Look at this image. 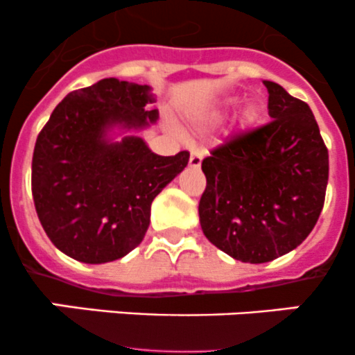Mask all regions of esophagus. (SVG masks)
<instances>
[{
    "instance_id": "34e87169",
    "label": "esophagus",
    "mask_w": 355,
    "mask_h": 355,
    "mask_svg": "<svg viewBox=\"0 0 355 355\" xmlns=\"http://www.w3.org/2000/svg\"><path fill=\"white\" fill-rule=\"evenodd\" d=\"M200 163H202V153L192 151L191 159H189V164H191V168H199Z\"/></svg>"
}]
</instances>
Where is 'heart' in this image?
I'll return each mask as SVG.
<instances>
[{"label":"heart","instance_id":"b5f03b06","mask_svg":"<svg viewBox=\"0 0 355 355\" xmlns=\"http://www.w3.org/2000/svg\"><path fill=\"white\" fill-rule=\"evenodd\" d=\"M256 114H257L256 105H249L245 108V111H244V120L245 121H252L254 118H256Z\"/></svg>","mask_w":355,"mask_h":355}]
</instances>
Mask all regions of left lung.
<instances>
[{
    "mask_svg": "<svg viewBox=\"0 0 355 355\" xmlns=\"http://www.w3.org/2000/svg\"><path fill=\"white\" fill-rule=\"evenodd\" d=\"M273 120L234 135L202 159L207 241L242 263H268L304 242L320 218L328 149L307 103L264 80Z\"/></svg>",
    "mask_w": 355,
    "mask_h": 355,
    "instance_id": "left-lung-1",
    "label": "left lung"
}]
</instances>
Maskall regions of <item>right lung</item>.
<instances>
[{
  "label": "right lung",
  "mask_w": 355,
  "mask_h": 355,
  "mask_svg": "<svg viewBox=\"0 0 355 355\" xmlns=\"http://www.w3.org/2000/svg\"><path fill=\"white\" fill-rule=\"evenodd\" d=\"M149 85L103 78L70 92L37 135L32 198L46 235L87 264L120 259L144 239L153 200L189 163L157 156L141 137L114 142V127L141 130L157 120Z\"/></svg>",
  "instance_id": "1"
}]
</instances>
